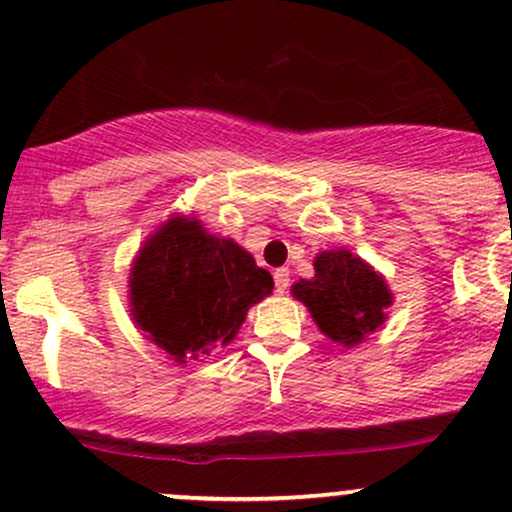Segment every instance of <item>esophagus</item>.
<instances>
[{
    "mask_svg": "<svg viewBox=\"0 0 512 512\" xmlns=\"http://www.w3.org/2000/svg\"><path fill=\"white\" fill-rule=\"evenodd\" d=\"M289 284H291V274H289V269H286V267L276 269V272H274V286H276V291L284 293L286 289H289Z\"/></svg>",
    "mask_w": 512,
    "mask_h": 512,
    "instance_id": "esophagus-1",
    "label": "esophagus"
}]
</instances>
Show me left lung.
Here are the masks:
<instances>
[{"mask_svg": "<svg viewBox=\"0 0 512 512\" xmlns=\"http://www.w3.org/2000/svg\"><path fill=\"white\" fill-rule=\"evenodd\" d=\"M293 298L305 303L322 334L356 346L387 320L392 293L385 279L349 250H325L315 257V276L293 284Z\"/></svg>", "mask_w": 512, "mask_h": 512, "instance_id": "8db88e82", "label": "left lung"}]
</instances>
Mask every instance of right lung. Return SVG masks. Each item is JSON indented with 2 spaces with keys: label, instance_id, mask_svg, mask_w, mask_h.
<instances>
[{
  "label": "right lung",
  "instance_id": "1",
  "mask_svg": "<svg viewBox=\"0 0 512 512\" xmlns=\"http://www.w3.org/2000/svg\"><path fill=\"white\" fill-rule=\"evenodd\" d=\"M272 289V274L248 250L211 236L197 219L173 216L132 264L129 310L158 349L190 363L231 342L250 305Z\"/></svg>",
  "mask_w": 512,
  "mask_h": 512
}]
</instances>
